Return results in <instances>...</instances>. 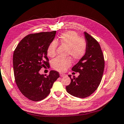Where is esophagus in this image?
Returning a JSON list of instances; mask_svg holds the SVG:
<instances>
[{
    "label": "esophagus",
    "mask_w": 124,
    "mask_h": 124,
    "mask_svg": "<svg viewBox=\"0 0 124 124\" xmlns=\"http://www.w3.org/2000/svg\"><path fill=\"white\" fill-rule=\"evenodd\" d=\"M60 76L61 77H64L66 76V74H63V73H60Z\"/></svg>",
    "instance_id": "esophagus-1"
}]
</instances>
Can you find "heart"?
Returning a JSON list of instances; mask_svg holds the SVG:
<instances>
[{
	"mask_svg": "<svg viewBox=\"0 0 124 124\" xmlns=\"http://www.w3.org/2000/svg\"><path fill=\"white\" fill-rule=\"evenodd\" d=\"M57 41L60 44L68 47L67 55L71 56L75 60L82 59L87 51V43L84 39L80 38L77 32L70 31L64 32L60 35ZM58 43L52 41L48 45L46 52L48 56L52 58L56 54ZM72 64L70 57L55 58L52 61L51 66L53 69L59 72H64Z\"/></svg>",
	"mask_w": 124,
	"mask_h": 124,
	"instance_id": "obj_1",
	"label": "heart"
}]
</instances>
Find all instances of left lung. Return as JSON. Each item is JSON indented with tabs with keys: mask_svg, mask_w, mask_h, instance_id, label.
<instances>
[{
	"mask_svg": "<svg viewBox=\"0 0 124 124\" xmlns=\"http://www.w3.org/2000/svg\"><path fill=\"white\" fill-rule=\"evenodd\" d=\"M87 43L86 54L72 67V70L79 72L78 78L69 77L71 82L66 87L67 92L79 98L89 96L97 89L102 79L104 69V58L100 44L94 37L84 32Z\"/></svg>",
	"mask_w": 124,
	"mask_h": 124,
	"instance_id": "1",
	"label": "left lung"
}]
</instances>
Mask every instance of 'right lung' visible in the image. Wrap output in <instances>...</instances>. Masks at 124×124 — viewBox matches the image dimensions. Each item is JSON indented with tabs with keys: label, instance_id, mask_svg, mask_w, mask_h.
<instances>
[{
	"label": "right lung",
	"instance_id": "1",
	"mask_svg": "<svg viewBox=\"0 0 124 124\" xmlns=\"http://www.w3.org/2000/svg\"><path fill=\"white\" fill-rule=\"evenodd\" d=\"M56 31L30 34L17 44L13 57L15 80L20 92L32 101L44 99L50 93L59 73L51 70L48 75H41L42 67H50L47 48Z\"/></svg>",
	"mask_w": 124,
	"mask_h": 124
}]
</instances>
